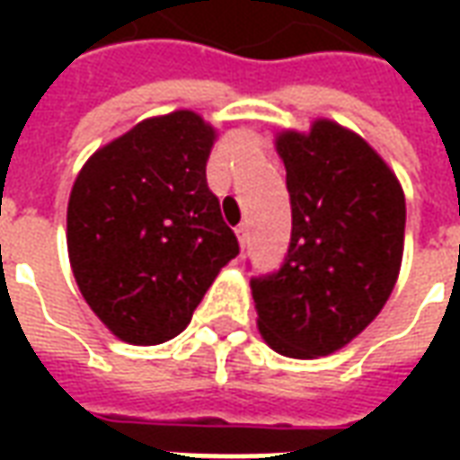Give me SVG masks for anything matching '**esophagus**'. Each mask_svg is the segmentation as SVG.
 <instances>
[{
    "label": "esophagus",
    "instance_id": "esophagus-1",
    "mask_svg": "<svg viewBox=\"0 0 460 460\" xmlns=\"http://www.w3.org/2000/svg\"><path fill=\"white\" fill-rule=\"evenodd\" d=\"M236 236H239L241 249H246V243H249V224H239L236 226Z\"/></svg>",
    "mask_w": 460,
    "mask_h": 460
}]
</instances>
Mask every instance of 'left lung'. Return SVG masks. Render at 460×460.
Here are the masks:
<instances>
[{
  "instance_id": "left-lung-1",
  "label": "left lung",
  "mask_w": 460,
  "mask_h": 460,
  "mask_svg": "<svg viewBox=\"0 0 460 460\" xmlns=\"http://www.w3.org/2000/svg\"><path fill=\"white\" fill-rule=\"evenodd\" d=\"M290 194L288 253L251 279L259 330L286 357L332 355L379 315L404 253L402 184L359 135L332 120L276 137Z\"/></svg>"
}]
</instances>
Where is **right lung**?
Here are the masks:
<instances>
[{"mask_svg": "<svg viewBox=\"0 0 460 460\" xmlns=\"http://www.w3.org/2000/svg\"><path fill=\"white\" fill-rule=\"evenodd\" d=\"M217 130L191 111L137 122L78 172L68 199V259L105 328L130 345H160L231 259L236 234L207 184Z\"/></svg>", "mask_w": 460, "mask_h": 460, "instance_id": "1", "label": "right lung"}]
</instances>
